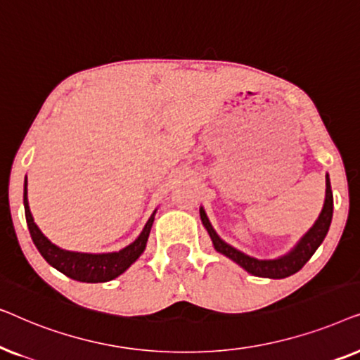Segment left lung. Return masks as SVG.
<instances>
[{
	"mask_svg": "<svg viewBox=\"0 0 360 360\" xmlns=\"http://www.w3.org/2000/svg\"><path fill=\"white\" fill-rule=\"evenodd\" d=\"M200 216L203 221V226L208 231L211 240H213L214 249L219 254L226 255L231 260H234L236 264H239L244 270H248L249 274L255 275V277H264V278H285L290 275L297 274L304 264L311 259V255L316 252V249L321 245V243L326 238L329 226H331L333 219V191H331V181L326 175V198H324V206L319 213L316 223H314L307 234L298 240V244L290 250L288 254L282 255L278 259H270V260H260L250 255L240 252L233 245L224 243L223 239L216 234V231L211 226L208 216H206L205 210L200 208Z\"/></svg>",
	"mask_w": 360,
	"mask_h": 360,
	"instance_id": "1",
	"label": "left lung"
}]
</instances>
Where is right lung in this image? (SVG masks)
Returning a JSON list of instances; mask_svg holds the SVG:
<instances>
[{"instance_id":"right-lung-1","label":"right lung","mask_w":360,"mask_h":360,"mask_svg":"<svg viewBox=\"0 0 360 360\" xmlns=\"http://www.w3.org/2000/svg\"><path fill=\"white\" fill-rule=\"evenodd\" d=\"M24 213H26V221L29 233H31L32 243L44 259L62 272L67 277L78 282L86 283H100V282H110V280L120 277L122 272H126L132 264L139 259V255L144 252L147 239H149V233L154 223V214L147 221V224L142 229L134 243L127 245V248L121 249L120 252H108V254H85V252H72V250H63L52 244L46 236L41 233L37 224L34 223V218L29 210L27 203V180L24 184Z\"/></svg>"}]
</instances>
